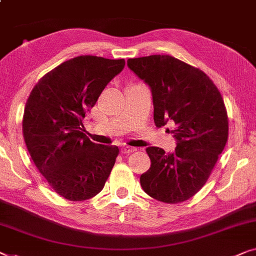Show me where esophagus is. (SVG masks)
<instances>
[{"instance_id":"obj_1","label":"esophagus","mask_w":256,"mask_h":256,"mask_svg":"<svg viewBox=\"0 0 256 256\" xmlns=\"http://www.w3.org/2000/svg\"><path fill=\"white\" fill-rule=\"evenodd\" d=\"M136 151V148H132V146H124V148L121 149V154H132Z\"/></svg>"}]
</instances>
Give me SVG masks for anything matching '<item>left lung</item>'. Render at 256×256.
Returning a JSON list of instances; mask_svg holds the SVG:
<instances>
[{"label": "left lung", "mask_w": 256, "mask_h": 256, "mask_svg": "<svg viewBox=\"0 0 256 256\" xmlns=\"http://www.w3.org/2000/svg\"><path fill=\"white\" fill-rule=\"evenodd\" d=\"M128 66L151 88L154 121L173 124V154L146 148L151 166L140 178L157 201H187L204 186L228 137L226 107L220 90L202 70L170 55L129 58Z\"/></svg>", "instance_id": "1"}]
</instances>
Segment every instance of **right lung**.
<instances>
[{"label":"right lung","instance_id":"1","mask_svg":"<svg viewBox=\"0 0 256 256\" xmlns=\"http://www.w3.org/2000/svg\"><path fill=\"white\" fill-rule=\"evenodd\" d=\"M126 62L82 55L50 70L30 94L23 136L33 162L53 190L69 201L100 192L119 154L92 143L82 120Z\"/></svg>","mask_w":256,"mask_h":256}]
</instances>
